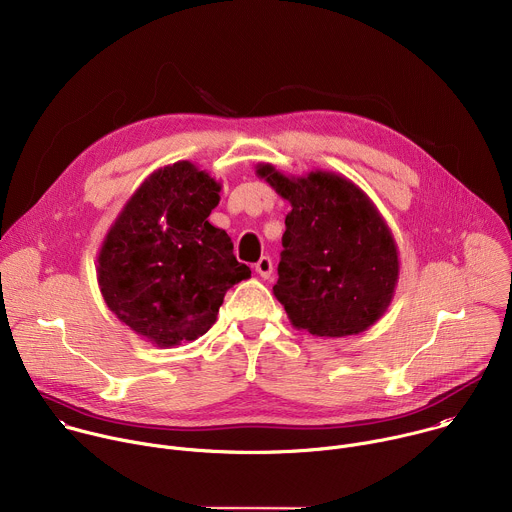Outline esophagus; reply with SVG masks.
Masks as SVG:
<instances>
[{
  "instance_id": "obj_1",
  "label": "esophagus",
  "mask_w": 512,
  "mask_h": 512,
  "mask_svg": "<svg viewBox=\"0 0 512 512\" xmlns=\"http://www.w3.org/2000/svg\"><path fill=\"white\" fill-rule=\"evenodd\" d=\"M255 271L263 277V279H269V275L273 273V263L269 257H261L257 263H255Z\"/></svg>"
}]
</instances>
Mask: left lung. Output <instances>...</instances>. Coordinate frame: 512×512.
I'll list each match as a JSON object with an SVG mask.
<instances>
[{
  "label": "left lung",
  "instance_id": "left-lung-1",
  "mask_svg": "<svg viewBox=\"0 0 512 512\" xmlns=\"http://www.w3.org/2000/svg\"><path fill=\"white\" fill-rule=\"evenodd\" d=\"M255 174L291 204L273 285L291 326L320 338L369 330L391 306L401 269L375 202L328 170L287 176L261 162Z\"/></svg>",
  "mask_w": 512,
  "mask_h": 512
}]
</instances>
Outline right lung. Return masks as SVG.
I'll use <instances>...</instances> for the list:
<instances>
[{"instance_id":"add662e5","label":"right lung","mask_w":512,"mask_h":512,"mask_svg":"<svg viewBox=\"0 0 512 512\" xmlns=\"http://www.w3.org/2000/svg\"><path fill=\"white\" fill-rule=\"evenodd\" d=\"M223 184L188 160L158 168L127 198L99 253L107 308L160 348L192 342L216 322L227 289L251 269L208 216Z\"/></svg>"}]
</instances>
